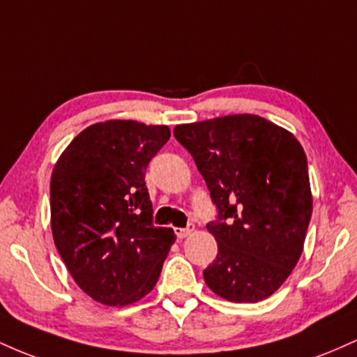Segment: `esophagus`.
I'll use <instances>...</instances> for the list:
<instances>
[{"label": "esophagus", "instance_id": "1", "mask_svg": "<svg viewBox=\"0 0 357 357\" xmlns=\"http://www.w3.org/2000/svg\"><path fill=\"white\" fill-rule=\"evenodd\" d=\"M176 236H178L179 240H183V238H186V236H190L192 231H195V227H192V225H190V227L188 228H176Z\"/></svg>", "mask_w": 357, "mask_h": 357}]
</instances>
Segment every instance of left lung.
I'll use <instances>...</instances> for the list:
<instances>
[{"mask_svg":"<svg viewBox=\"0 0 357 357\" xmlns=\"http://www.w3.org/2000/svg\"><path fill=\"white\" fill-rule=\"evenodd\" d=\"M218 208L206 285L230 302L264 301L297 265L312 215L307 158L284 127L235 114L174 127Z\"/></svg>","mask_w":357,"mask_h":357,"instance_id":"8db88e82","label":"left lung"}]
</instances>
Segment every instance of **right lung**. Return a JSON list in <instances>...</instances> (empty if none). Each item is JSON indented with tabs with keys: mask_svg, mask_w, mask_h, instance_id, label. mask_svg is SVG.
Masks as SVG:
<instances>
[{
	"mask_svg": "<svg viewBox=\"0 0 357 357\" xmlns=\"http://www.w3.org/2000/svg\"><path fill=\"white\" fill-rule=\"evenodd\" d=\"M171 136L137 121L89 126L60 154L50 179L55 247L75 284L124 307L154 289L176 235L154 227L146 167Z\"/></svg>",
	"mask_w": 357,
	"mask_h": 357,
	"instance_id": "obj_1",
	"label": "right lung"
}]
</instances>
